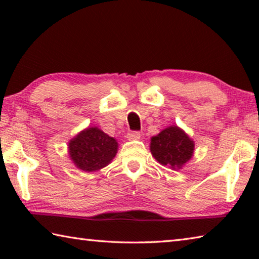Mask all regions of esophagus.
<instances>
[{
	"label": "esophagus",
	"mask_w": 259,
	"mask_h": 259,
	"mask_svg": "<svg viewBox=\"0 0 259 259\" xmlns=\"http://www.w3.org/2000/svg\"><path fill=\"white\" fill-rule=\"evenodd\" d=\"M126 138L128 139H139L140 133L139 131H129V133L126 134Z\"/></svg>",
	"instance_id": "obj_1"
}]
</instances>
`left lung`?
Segmentation results:
<instances>
[{"label": "left lung", "instance_id": "obj_1", "mask_svg": "<svg viewBox=\"0 0 259 259\" xmlns=\"http://www.w3.org/2000/svg\"><path fill=\"white\" fill-rule=\"evenodd\" d=\"M194 143L177 126H169L151 139V152L162 165L178 169L191 159Z\"/></svg>", "mask_w": 259, "mask_h": 259}]
</instances>
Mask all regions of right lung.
I'll return each instance as SVG.
<instances>
[{
    "label": "right lung",
    "instance_id": "right-lung-1",
    "mask_svg": "<svg viewBox=\"0 0 259 259\" xmlns=\"http://www.w3.org/2000/svg\"><path fill=\"white\" fill-rule=\"evenodd\" d=\"M116 151V140L98 128H88L69 142L71 159L83 171H95L106 166Z\"/></svg>",
    "mask_w": 259,
    "mask_h": 259
}]
</instances>
